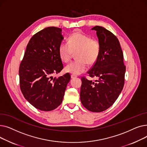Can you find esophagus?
<instances>
[{"mask_svg": "<svg viewBox=\"0 0 147 147\" xmlns=\"http://www.w3.org/2000/svg\"><path fill=\"white\" fill-rule=\"evenodd\" d=\"M76 77H77V76H76V75H74V74H71V79H74V78H76Z\"/></svg>", "mask_w": 147, "mask_h": 147, "instance_id": "esophagus-1", "label": "esophagus"}]
</instances>
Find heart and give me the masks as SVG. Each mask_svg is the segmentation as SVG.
<instances>
[{
	"label": "heart",
	"instance_id": "obj_1",
	"mask_svg": "<svg viewBox=\"0 0 147 147\" xmlns=\"http://www.w3.org/2000/svg\"><path fill=\"white\" fill-rule=\"evenodd\" d=\"M101 51V45L95 38L81 32H76L69 36L68 43H61L59 46V55L65 63L70 60L73 52H76V61L71 62L65 67L67 73L74 75L85 71L88 64H94Z\"/></svg>",
	"mask_w": 147,
	"mask_h": 147
}]
</instances>
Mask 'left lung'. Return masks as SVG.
<instances>
[{"instance_id": "1", "label": "left lung", "mask_w": 147, "mask_h": 147, "mask_svg": "<svg viewBox=\"0 0 147 147\" xmlns=\"http://www.w3.org/2000/svg\"><path fill=\"white\" fill-rule=\"evenodd\" d=\"M92 30L96 31L101 51L88 74L98 79L94 82L82 77L80 96L87 110L99 113L109 109L118 98L124 86L126 66L117 37L101 26Z\"/></svg>"}]
</instances>
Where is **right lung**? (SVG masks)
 <instances>
[{"label": "right lung", "mask_w": 147, "mask_h": 147, "mask_svg": "<svg viewBox=\"0 0 147 147\" xmlns=\"http://www.w3.org/2000/svg\"><path fill=\"white\" fill-rule=\"evenodd\" d=\"M61 28L49 27L37 32L27 46L19 68L22 94L36 109L52 111L62 103L70 75L53 78L63 64L59 46L63 40Z\"/></svg>", "instance_id": "right-lung-1"}]
</instances>
